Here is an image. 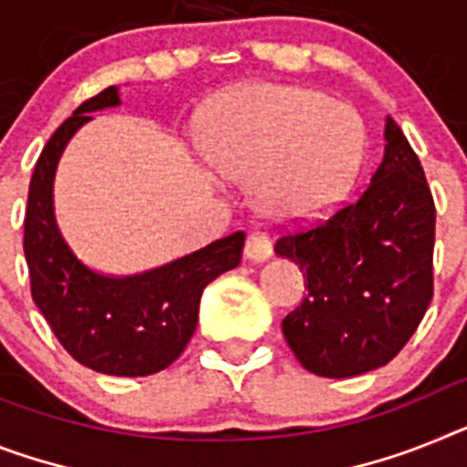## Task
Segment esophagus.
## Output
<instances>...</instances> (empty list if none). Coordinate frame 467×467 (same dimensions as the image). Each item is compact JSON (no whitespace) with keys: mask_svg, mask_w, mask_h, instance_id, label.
<instances>
[{"mask_svg":"<svg viewBox=\"0 0 467 467\" xmlns=\"http://www.w3.org/2000/svg\"><path fill=\"white\" fill-rule=\"evenodd\" d=\"M273 254V246H270V240L265 237L264 233H252L246 237V244H244V256L254 264H261L265 258H270Z\"/></svg>","mask_w":467,"mask_h":467,"instance_id":"34e87169","label":"esophagus"}]
</instances>
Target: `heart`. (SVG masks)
I'll use <instances>...</instances> for the list:
<instances>
[{"label": "heart", "mask_w": 467, "mask_h": 467, "mask_svg": "<svg viewBox=\"0 0 467 467\" xmlns=\"http://www.w3.org/2000/svg\"><path fill=\"white\" fill-rule=\"evenodd\" d=\"M356 113L306 88L252 85L213 107L203 149L218 175L254 180L261 213L280 223L332 209L358 168Z\"/></svg>", "instance_id": "1"}]
</instances>
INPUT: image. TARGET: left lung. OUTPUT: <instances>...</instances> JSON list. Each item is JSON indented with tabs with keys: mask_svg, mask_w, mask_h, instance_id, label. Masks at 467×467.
<instances>
[{
	"mask_svg": "<svg viewBox=\"0 0 467 467\" xmlns=\"http://www.w3.org/2000/svg\"><path fill=\"white\" fill-rule=\"evenodd\" d=\"M432 249L434 202L420 159L387 116L385 156L366 190L275 244L306 277L308 296L282 320L301 366L339 379L389 363L432 301Z\"/></svg>",
	"mask_w": 467,
	"mask_h": 467,
	"instance_id": "8db88e82",
	"label": "left lung"
}]
</instances>
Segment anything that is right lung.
I'll list each match as a JSON object with an SVG mask.
<instances>
[{"label":"right lung","mask_w":467,"mask_h":467,"mask_svg":"<svg viewBox=\"0 0 467 467\" xmlns=\"http://www.w3.org/2000/svg\"><path fill=\"white\" fill-rule=\"evenodd\" d=\"M113 107H120V89L107 88L49 137L27 190L23 252L33 301L61 347L94 373L144 378L185 351L203 287L240 265L244 233L132 275H107L82 264L58 230L54 178L70 137L92 120L89 113Z\"/></svg>","instance_id":"1"}]
</instances>
